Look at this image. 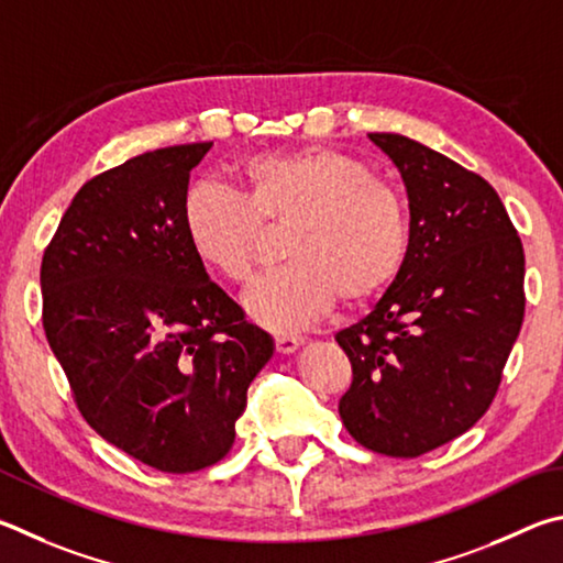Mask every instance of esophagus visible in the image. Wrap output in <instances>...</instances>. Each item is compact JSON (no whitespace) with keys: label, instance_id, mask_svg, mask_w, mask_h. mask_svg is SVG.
<instances>
[{"label":"esophagus","instance_id":"1","mask_svg":"<svg viewBox=\"0 0 563 563\" xmlns=\"http://www.w3.org/2000/svg\"><path fill=\"white\" fill-rule=\"evenodd\" d=\"M274 343H276V351L287 356V353H294V351L301 346L303 339L301 336H287V333H284V336H276Z\"/></svg>","mask_w":563,"mask_h":563}]
</instances>
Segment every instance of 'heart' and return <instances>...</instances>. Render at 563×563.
Returning a JSON list of instances; mask_svg holds the SVG:
<instances>
[{
    "mask_svg": "<svg viewBox=\"0 0 563 563\" xmlns=\"http://www.w3.org/2000/svg\"><path fill=\"white\" fill-rule=\"evenodd\" d=\"M244 192L212 180L190 185L183 227L207 269L227 282L252 276L266 230H284L282 269L244 294L260 327H311L336 297L363 303L386 291L408 260L410 220L402 197L371 167L333 147L260 153L240 165Z\"/></svg>",
    "mask_w": 563,
    "mask_h": 563,
    "instance_id": "heart-1",
    "label": "heart"
}]
</instances>
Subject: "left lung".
Returning a JSON list of instances; mask_svg holds the SVG:
<instances>
[{"label":"left lung","instance_id":"1","mask_svg":"<svg viewBox=\"0 0 563 563\" xmlns=\"http://www.w3.org/2000/svg\"><path fill=\"white\" fill-rule=\"evenodd\" d=\"M400 170L410 246L366 319L336 333L353 368L351 438L420 457L485 416L525 321V246L485 177L398 133H368Z\"/></svg>","mask_w":563,"mask_h":563}]
</instances>
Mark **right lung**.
<instances>
[{"label": "right lung", "mask_w": 563, "mask_h": 563, "mask_svg": "<svg viewBox=\"0 0 563 563\" xmlns=\"http://www.w3.org/2000/svg\"><path fill=\"white\" fill-rule=\"evenodd\" d=\"M212 143L135 155L88 180L42 260L44 331L98 435L161 472L220 462L274 341L207 276L183 227Z\"/></svg>", "instance_id": "add662e5"}]
</instances>
